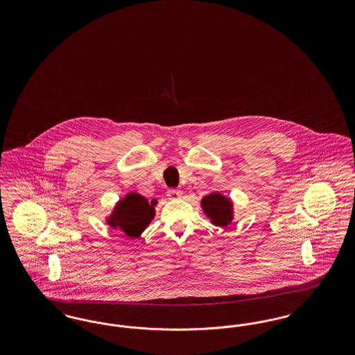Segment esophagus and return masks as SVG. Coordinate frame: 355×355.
Instances as JSON below:
<instances>
[{"label":"esophagus","instance_id":"1","mask_svg":"<svg viewBox=\"0 0 355 355\" xmlns=\"http://www.w3.org/2000/svg\"><path fill=\"white\" fill-rule=\"evenodd\" d=\"M168 197H169V200H178L182 197V191L177 190V189H170L168 190Z\"/></svg>","mask_w":355,"mask_h":355}]
</instances>
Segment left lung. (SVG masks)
Returning <instances> with one entry per match:
<instances>
[{
	"label": "left lung",
	"mask_w": 355,
	"mask_h": 355,
	"mask_svg": "<svg viewBox=\"0 0 355 355\" xmlns=\"http://www.w3.org/2000/svg\"><path fill=\"white\" fill-rule=\"evenodd\" d=\"M203 213L213 225L226 227L233 220V202L220 193H210L201 201Z\"/></svg>",
	"instance_id": "left-lung-1"
}]
</instances>
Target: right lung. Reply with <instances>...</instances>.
<instances>
[{"mask_svg":"<svg viewBox=\"0 0 355 355\" xmlns=\"http://www.w3.org/2000/svg\"><path fill=\"white\" fill-rule=\"evenodd\" d=\"M155 205L157 200L149 202L138 193H128L114 206V210L106 222L113 229L123 232L126 236L138 238L154 218Z\"/></svg>","mask_w":355,"mask_h":355,"instance_id":"obj_1","label":"right lung"}]
</instances>
